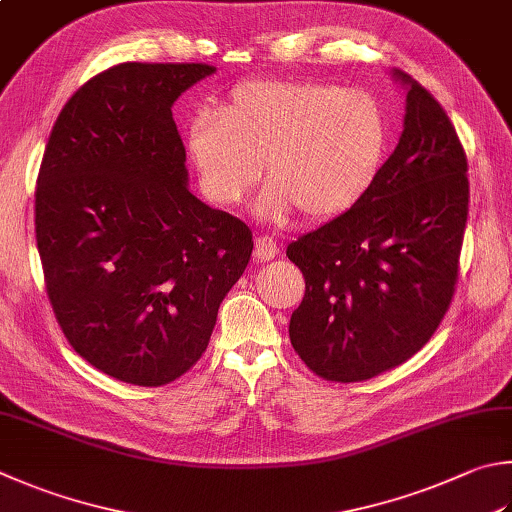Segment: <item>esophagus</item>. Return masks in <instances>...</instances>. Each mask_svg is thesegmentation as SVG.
Wrapping results in <instances>:
<instances>
[{"label": "esophagus", "instance_id": "obj_1", "mask_svg": "<svg viewBox=\"0 0 512 512\" xmlns=\"http://www.w3.org/2000/svg\"><path fill=\"white\" fill-rule=\"evenodd\" d=\"M278 243L274 238H269V236H258L256 238V243H254V256L258 258V260H272V258H276L278 256Z\"/></svg>", "mask_w": 512, "mask_h": 512}]
</instances>
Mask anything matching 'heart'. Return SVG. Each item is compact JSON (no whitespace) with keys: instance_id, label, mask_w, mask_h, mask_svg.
<instances>
[{"instance_id":"1","label":"heart","mask_w":512,"mask_h":512,"mask_svg":"<svg viewBox=\"0 0 512 512\" xmlns=\"http://www.w3.org/2000/svg\"><path fill=\"white\" fill-rule=\"evenodd\" d=\"M187 151L218 205H240L267 160L260 216L285 220L298 209L307 220H327L352 209L379 178L388 122L365 91L254 80L234 89L218 115L191 120Z\"/></svg>"}]
</instances>
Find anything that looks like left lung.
<instances>
[{
    "label": "left lung",
    "instance_id": "left-lung-1",
    "mask_svg": "<svg viewBox=\"0 0 512 512\" xmlns=\"http://www.w3.org/2000/svg\"><path fill=\"white\" fill-rule=\"evenodd\" d=\"M397 149L352 209L287 245L305 276L289 341L325 381H365L417 354L448 312L468 218V160L410 75Z\"/></svg>",
    "mask_w": 512,
    "mask_h": 512
}]
</instances>
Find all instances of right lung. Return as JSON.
I'll return each mask as SVG.
<instances>
[{"mask_svg":"<svg viewBox=\"0 0 512 512\" xmlns=\"http://www.w3.org/2000/svg\"><path fill=\"white\" fill-rule=\"evenodd\" d=\"M209 64L111 66L57 115L35 189L48 301L73 350L158 388L196 365L252 231L189 185L171 106Z\"/></svg>","mask_w":512,"mask_h":512,"instance_id":"1","label":"right lung"}]
</instances>
